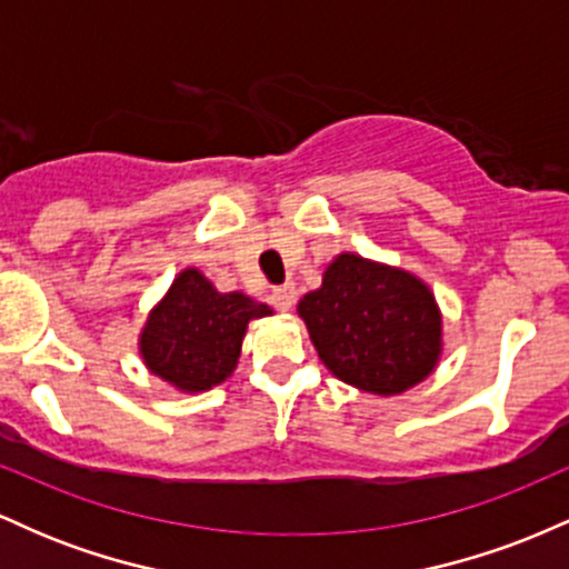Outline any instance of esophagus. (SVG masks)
Instances as JSON below:
<instances>
[{
  "instance_id": "esophagus-1",
  "label": "esophagus",
  "mask_w": 569,
  "mask_h": 569,
  "mask_svg": "<svg viewBox=\"0 0 569 569\" xmlns=\"http://www.w3.org/2000/svg\"><path fill=\"white\" fill-rule=\"evenodd\" d=\"M293 297H297V291H293V286H291V283H286V286H276V289L270 291V305L276 307V310L286 312V310H291Z\"/></svg>"
}]
</instances>
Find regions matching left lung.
Instances as JSON below:
<instances>
[{
    "label": "left lung",
    "instance_id": "left-lung-1",
    "mask_svg": "<svg viewBox=\"0 0 569 569\" xmlns=\"http://www.w3.org/2000/svg\"><path fill=\"white\" fill-rule=\"evenodd\" d=\"M297 310L326 369L367 393H403L439 361L441 312L403 270L339 253Z\"/></svg>",
    "mask_w": 569,
    "mask_h": 569
}]
</instances>
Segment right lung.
Instances as JSON below:
<instances>
[{"mask_svg": "<svg viewBox=\"0 0 569 569\" xmlns=\"http://www.w3.org/2000/svg\"><path fill=\"white\" fill-rule=\"evenodd\" d=\"M270 312L240 291H217L189 267L149 312L139 342L143 363L187 393L213 388L232 375L248 321Z\"/></svg>", "mask_w": 569, "mask_h": 569, "instance_id": "1", "label": "right lung"}]
</instances>
